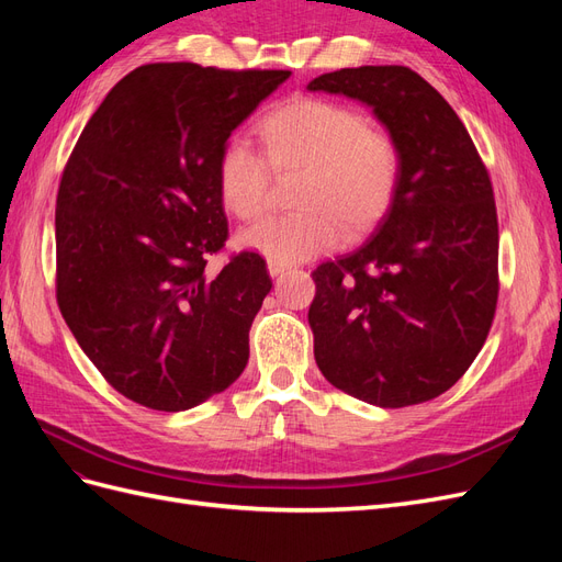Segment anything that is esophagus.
I'll use <instances>...</instances> for the list:
<instances>
[{
	"instance_id": "34e87169",
	"label": "esophagus",
	"mask_w": 562,
	"mask_h": 562,
	"mask_svg": "<svg viewBox=\"0 0 562 562\" xmlns=\"http://www.w3.org/2000/svg\"><path fill=\"white\" fill-rule=\"evenodd\" d=\"M267 269H269V274L271 277H279V274H283V271H285V265H281V262H267Z\"/></svg>"
}]
</instances>
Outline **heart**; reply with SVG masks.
I'll return each instance as SVG.
<instances>
[{
	"label": "heart",
	"mask_w": 562,
	"mask_h": 562,
	"mask_svg": "<svg viewBox=\"0 0 562 562\" xmlns=\"http://www.w3.org/2000/svg\"><path fill=\"white\" fill-rule=\"evenodd\" d=\"M265 158L229 140L217 159V194L227 213L255 220L267 209L271 176L300 173L291 215L267 217L239 234V244L271 262L316 258L342 239L368 234L398 192L401 155L382 128L356 110L323 98H300L260 124Z\"/></svg>",
	"instance_id": "heart-1"
}]
</instances>
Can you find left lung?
Wrapping results in <instances>:
<instances>
[{
	"instance_id": "8db88e82",
	"label": "left lung",
	"mask_w": 562,
	"mask_h": 562,
	"mask_svg": "<svg viewBox=\"0 0 562 562\" xmlns=\"http://www.w3.org/2000/svg\"><path fill=\"white\" fill-rule=\"evenodd\" d=\"M307 89L368 105L401 155L396 199L370 239L312 271L316 366L370 405L431 401L464 375L495 316L490 176L454 110L411 67H345Z\"/></svg>"
}]
</instances>
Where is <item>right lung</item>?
Wrapping results in <instances>:
<instances>
[{"mask_svg": "<svg viewBox=\"0 0 562 562\" xmlns=\"http://www.w3.org/2000/svg\"><path fill=\"white\" fill-rule=\"evenodd\" d=\"M291 77L151 63L83 126L56 201L58 307L119 394L180 413L239 380L271 291L258 252L211 277L227 241L217 159L232 131Z\"/></svg>", "mask_w": 562, "mask_h": 562, "instance_id": "obj_1", "label": "right lung"}]
</instances>
